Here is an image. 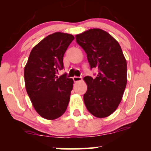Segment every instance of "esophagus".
Returning a JSON list of instances; mask_svg holds the SVG:
<instances>
[{
    "label": "esophagus",
    "instance_id": "34e87169",
    "mask_svg": "<svg viewBox=\"0 0 151 151\" xmlns=\"http://www.w3.org/2000/svg\"><path fill=\"white\" fill-rule=\"evenodd\" d=\"M73 80L75 82H77L81 81L82 78L81 77H78V76H74V77L73 78Z\"/></svg>",
    "mask_w": 151,
    "mask_h": 151
}]
</instances>
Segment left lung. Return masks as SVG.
<instances>
[{
  "instance_id": "obj_1",
  "label": "left lung",
  "mask_w": 151,
  "mask_h": 151,
  "mask_svg": "<svg viewBox=\"0 0 151 151\" xmlns=\"http://www.w3.org/2000/svg\"><path fill=\"white\" fill-rule=\"evenodd\" d=\"M76 38L86 53L91 69H98L95 78H84L87 84L84 104L94 116L108 117L116 110L127 86V61L120 45L100 29H91L76 35Z\"/></svg>"
}]
</instances>
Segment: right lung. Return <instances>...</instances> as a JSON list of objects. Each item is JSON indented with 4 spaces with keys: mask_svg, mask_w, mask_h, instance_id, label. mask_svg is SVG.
<instances>
[{
    "mask_svg": "<svg viewBox=\"0 0 151 151\" xmlns=\"http://www.w3.org/2000/svg\"><path fill=\"white\" fill-rule=\"evenodd\" d=\"M71 34L55 32L47 36L31 51L24 70L27 92L37 113L47 119L58 118L69 104L73 80L64 69L63 57L73 40Z\"/></svg>",
    "mask_w": 151,
    "mask_h": 151,
    "instance_id": "add662e5",
    "label": "right lung"
}]
</instances>
